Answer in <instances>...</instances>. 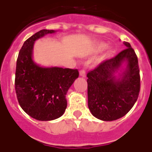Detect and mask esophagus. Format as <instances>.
Masks as SVG:
<instances>
[{
  "mask_svg": "<svg viewBox=\"0 0 152 152\" xmlns=\"http://www.w3.org/2000/svg\"><path fill=\"white\" fill-rule=\"evenodd\" d=\"M79 75H80V76H81V77H85L86 76V71H85L84 70H80V72H79Z\"/></svg>",
  "mask_w": 152,
  "mask_h": 152,
  "instance_id": "34e87169",
  "label": "esophagus"
}]
</instances>
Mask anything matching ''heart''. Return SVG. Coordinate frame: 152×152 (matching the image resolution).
I'll return each mask as SVG.
<instances>
[{
	"instance_id": "obj_1",
	"label": "heart",
	"mask_w": 152,
	"mask_h": 152,
	"mask_svg": "<svg viewBox=\"0 0 152 152\" xmlns=\"http://www.w3.org/2000/svg\"><path fill=\"white\" fill-rule=\"evenodd\" d=\"M107 48V45L104 43H99L96 46V50L98 52H100V51H103L104 49Z\"/></svg>"
}]
</instances>
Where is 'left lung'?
<instances>
[{
    "instance_id": "8db88e82",
    "label": "left lung",
    "mask_w": 152,
    "mask_h": 152,
    "mask_svg": "<svg viewBox=\"0 0 152 152\" xmlns=\"http://www.w3.org/2000/svg\"><path fill=\"white\" fill-rule=\"evenodd\" d=\"M116 56L106 59L87 74L88 106L93 116L103 121L123 117L137 100L140 77L137 56L129 42ZM126 61L127 67L116 79L114 74Z\"/></svg>"
}]
</instances>
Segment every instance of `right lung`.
Segmentation results:
<instances>
[{
	"label": "right lung",
	"mask_w": 152,
	"mask_h": 152,
	"mask_svg": "<svg viewBox=\"0 0 152 152\" xmlns=\"http://www.w3.org/2000/svg\"><path fill=\"white\" fill-rule=\"evenodd\" d=\"M53 30H42L29 37L19 51L16 61L15 89L22 109L39 121H50L64 115L66 95L78 77L77 69L42 67L33 61L34 44Z\"/></svg>",
	"instance_id": "obj_1"
}]
</instances>
